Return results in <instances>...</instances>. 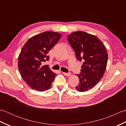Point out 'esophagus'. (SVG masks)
Returning a JSON list of instances; mask_svg holds the SVG:
<instances>
[{
  "instance_id": "esophagus-1",
  "label": "esophagus",
  "mask_w": 126,
  "mask_h": 126,
  "mask_svg": "<svg viewBox=\"0 0 126 126\" xmlns=\"http://www.w3.org/2000/svg\"><path fill=\"white\" fill-rule=\"evenodd\" d=\"M63 74H64V75L66 76H70L71 75V73H63Z\"/></svg>"
}]
</instances>
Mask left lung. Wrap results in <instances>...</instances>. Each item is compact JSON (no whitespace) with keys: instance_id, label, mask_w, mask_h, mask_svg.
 <instances>
[{"instance_id":"1","label":"left lung","mask_w":126,"mask_h":126,"mask_svg":"<svg viewBox=\"0 0 126 126\" xmlns=\"http://www.w3.org/2000/svg\"><path fill=\"white\" fill-rule=\"evenodd\" d=\"M68 41L79 61H84L81 73L77 75L79 83L75 89L79 92L92 89L102 78L107 68L108 53L101 40L95 35L84 31L69 34Z\"/></svg>"}]
</instances>
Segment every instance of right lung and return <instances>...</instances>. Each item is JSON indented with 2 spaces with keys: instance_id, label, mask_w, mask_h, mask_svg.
Returning <instances> with one entry per match:
<instances>
[{
  "instance_id": "add662e5",
  "label": "right lung",
  "mask_w": 126,
  "mask_h": 126,
  "mask_svg": "<svg viewBox=\"0 0 126 126\" xmlns=\"http://www.w3.org/2000/svg\"><path fill=\"white\" fill-rule=\"evenodd\" d=\"M58 32L45 31L29 38L18 56V66L23 79L32 89L39 92L51 87L56 74L42 64L49 60L47 53L60 40Z\"/></svg>"
}]
</instances>
